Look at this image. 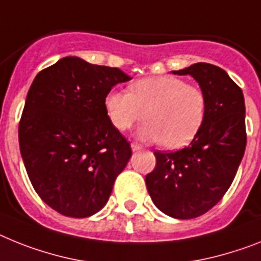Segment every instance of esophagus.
Masks as SVG:
<instances>
[{
    "label": "esophagus",
    "instance_id": "34e87169",
    "mask_svg": "<svg viewBox=\"0 0 261 261\" xmlns=\"http://www.w3.org/2000/svg\"><path fill=\"white\" fill-rule=\"evenodd\" d=\"M131 148H133V151H138V150H141V146L138 143H131Z\"/></svg>",
    "mask_w": 261,
    "mask_h": 261
}]
</instances>
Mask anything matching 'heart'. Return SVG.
<instances>
[{
    "label": "heart",
    "mask_w": 261,
    "mask_h": 261,
    "mask_svg": "<svg viewBox=\"0 0 261 261\" xmlns=\"http://www.w3.org/2000/svg\"><path fill=\"white\" fill-rule=\"evenodd\" d=\"M111 123L126 131L147 118L138 135L164 147L179 148L196 137L207 110L204 91L174 75L146 76L128 86L113 90L105 98Z\"/></svg>",
    "instance_id": "1"
}]
</instances>
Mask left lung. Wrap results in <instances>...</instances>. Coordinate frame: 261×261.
Returning <instances> with one entry per match:
<instances>
[{
  "mask_svg": "<svg viewBox=\"0 0 261 261\" xmlns=\"http://www.w3.org/2000/svg\"><path fill=\"white\" fill-rule=\"evenodd\" d=\"M172 73L198 81L207 98L205 117L190 146L155 151L146 186L166 215L192 219L218 204L235 178L247 144L246 106L242 89L215 65L199 62Z\"/></svg>",
  "mask_w": 261,
  "mask_h": 261,
  "instance_id": "left-lung-1",
  "label": "left lung"
}]
</instances>
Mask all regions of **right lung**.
<instances>
[{"mask_svg":"<svg viewBox=\"0 0 261 261\" xmlns=\"http://www.w3.org/2000/svg\"><path fill=\"white\" fill-rule=\"evenodd\" d=\"M130 80L117 67L65 57L33 81L19 150L38 196L62 215L87 218L103 208L130 161V143L105 109L110 90Z\"/></svg>","mask_w":261,"mask_h":261,"instance_id":"obj_1","label":"right lung"}]
</instances>
